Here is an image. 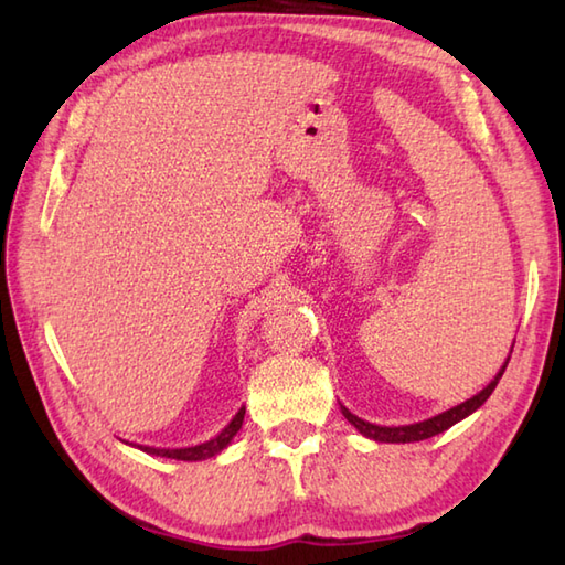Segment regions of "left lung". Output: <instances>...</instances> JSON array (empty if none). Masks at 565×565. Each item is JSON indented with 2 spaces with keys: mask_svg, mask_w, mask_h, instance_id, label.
<instances>
[{
  "mask_svg": "<svg viewBox=\"0 0 565 565\" xmlns=\"http://www.w3.org/2000/svg\"><path fill=\"white\" fill-rule=\"evenodd\" d=\"M508 362H510V356H508ZM508 362L502 364V369L498 371L495 379L490 381L488 386H486L481 393H476L473 398H468V401H466V403H461V405L449 407L447 413H439V415H435V417L423 419V423L401 425V427H381V425H371V423H366V419H362V417L352 415L350 411H347L344 405H342V415H344L347 419H350V423H352V425H354L359 431H362L364 437H369V439H376V441H388V444L423 441V439H429V437L439 435V431H444V429H449L451 425H456V423H459V419L468 417V415H471V413H476L478 407H481V405H483V403L490 398V393L495 391L498 381L502 379V371H505Z\"/></svg>",
  "mask_w": 565,
  "mask_h": 565,
  "instance_id": "8db88e82",
  "label": "left lung"
}]
</instances>
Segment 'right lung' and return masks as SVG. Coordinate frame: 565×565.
<instances>
[{
	"label": "right lung",
	"mask_w": 565,
	"mask_h": 565,
	"mask_svg": "<svg viewBox=\"0 0 565 565\" xmlns=\"http://www.w3.org/2000/svg\"><path fill=\"white\" fill-rule=\"evenodd\" d=\"M243 419H245V407H239L237 415L231 419V425H227L221 435H215L213 439L196 444V447H186V449H154V447H140L146 454L152 456H164V459H177V461H203V459H211V456L221 454L231 439L237 435V429L243 427Z\"/></svg>",
	"instance_id": "obj_1"
}]
</instances>
